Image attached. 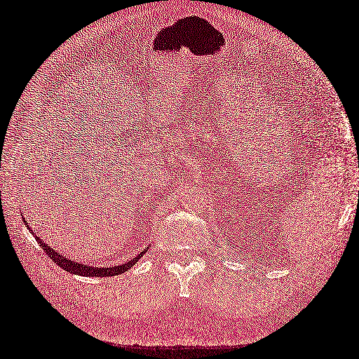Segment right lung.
Returning <instances> with one entry per match:
<instances>
[{
  "label": "right lung",
  "instance_id": "1",
  "mask_svg": "<svg viewBox=\"0 0 359 359\" xmlns=\"http://www.w3.org/2000/svg\"><path fill=\"white\" fill-rule=\"evenodd\" d=\"M35 240L39 244V247H41L46 251L47 256L53 262L57 263L62 269L68 271V272H72V273H76V275H86V276H114V275H118V273H123V272L128 271L131 266H135V263L144 255V251H146V250H142L140 255H137L135 259H131L130 262H127L124 264H119V266H114V268H106V266L104 268H91V266H86V264H83V263H76V262H72L69 259L63 257L62 255L57 253L56 250H53L48 244H46L39 236H35Z\"/></svg>",
  "mask_w": 359,
  "mask_h": 359
}]
</instances>
